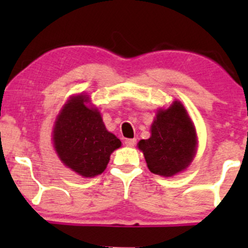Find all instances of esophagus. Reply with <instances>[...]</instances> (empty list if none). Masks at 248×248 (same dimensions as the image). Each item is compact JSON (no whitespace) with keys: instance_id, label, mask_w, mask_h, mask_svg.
<instances>
[{"instance_id":"esophagus-1","label":"esophagus","mask_w":248,"mask_h":248,"mask_svg":"<svg viewBox=\"0 0 248 248\" xmlns=\"http://www.w3.org/2000/svg\"><path fill=\"white\" fill-rule=\"evenodd\" d=\"M124 144L127 147H134L136 144V140L135 139H127V140H124Z\"/></svg>"}]
</instances>
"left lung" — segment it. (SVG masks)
Segmentation results:
<instances>
[{"label":"left lung","mask_w":248,"mask_h":248,"mask_svg":"<svg viewBox=\"0 0 248 248\" xmlns=\"http://www.w3.org/2000/svg\"><path fill=\"white\" fill-rule=\"evenodd\" d=\"M150 132L149 139L138 143L150 171L171 177L190 166L197 150V135L181 101L175 100L167 109L160 108Z\"/></svg>","instance_id":"left-lung-1"}]
</instances>
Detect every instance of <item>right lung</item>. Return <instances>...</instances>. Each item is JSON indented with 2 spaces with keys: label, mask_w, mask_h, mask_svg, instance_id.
Returning <instances> with one entry per match:
<instances>
[{
  "label": "right lung",
  "mask_w": 248,
  "mask_h": 248,
  "mask_svg": "<svg viewBox=\"0 0 248 248\" xmlns=\"http://www.w3.org/2000/svg\"><path fill=\"white\" fill-rule=\"evenodd\" d=\"M87 95L71 96L55 122L52 140L61 161L82 177L106 169L110 154L121 141L105 127L98 108L88 107Z\"/></svg>",
  "instance_id": "obj_1"
}]
</instances>
